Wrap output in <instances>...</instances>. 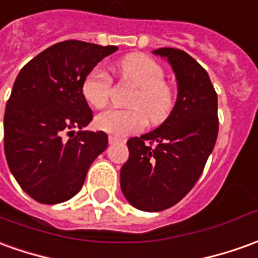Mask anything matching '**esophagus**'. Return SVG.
Instances as JSON below:
<instances>
[{"label": "esophagus", "instance_id": "esophagus-1", "mask_svg": "<svg viewBox=\"0 0 258 258\" xmlns=\"http://www.w3.org/2000/svg\"><path fill=\"white\" fill-rule=\"evenodd\" d=\"M108 140H109V143H111V145H113V143H118V142H120V139H119V138H116V136H109V138H108Z\"/></svg>", "mask_w": 258, "mask_h": 258}]
</instances>
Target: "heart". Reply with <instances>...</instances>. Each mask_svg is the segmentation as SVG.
Masks as SVG:
<instances>
[{
    "label": "heart",
    "instance_id": "heart-1",
    "mask_svg": "<svg viewBox=\"0 0 258 258\" xmlns=\"http://www.w3.org/2000/svg\"><path fill=\"white\" fill-rule=\"evenodd\" d=\"M120 80L131 83L136 88L129 99L127 109H109L95 118L99 131L115 136H127L142 131L149 120L159 125L164 122L175 104L174 90L164 81L163 67L152 57L142 53H133L118 63ZM112 78L102 69L95 67L81 83L83 97L88 105L102 109L111 98Z\"/></svg>",
    "mask_w": 258,
    "mask_h": 258
}]
</instances>
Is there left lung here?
I'll return each instance as SVG.
<instances>
[{
  "instance_id": "1",
  "label": "left lung",
  "mask_w": 258,
  "mask_h": 258,
  "mask_svg": "<svg viewBox=\"0 0 258 258\" xmlns=\"http://www.w3.org/2000/svg\"><path fill=\"white\" fill-rule=\"evenodd\" d=\"M154 53L173 67L177 102L157 129L127 140L129 159L120 168L125 198L146 212L171 208L192 189L219 131L218 95L207 70L180 49L161 47Z\"/></svg>"
}]
</instances>
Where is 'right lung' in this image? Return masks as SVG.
<instances>
[{"label": "right lung", "mask_w": 258, "mask_h": 258, "mask_svg": "<svg viewBox=\"0 0 258 258\" xmlns=\"http://www.w3.org/2000/svg\"><path fill=\"white\" fill-rule=\"evenodd\" d=\"M116 50L64 40L39 53L18 74L4 115V152L18 184L37 202L73 198L108 146L105 132L81 131L92 120L81 83Z\"/></svg>", "instance_id": "add662e5"}]
</instances>
